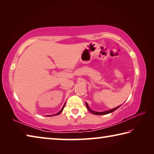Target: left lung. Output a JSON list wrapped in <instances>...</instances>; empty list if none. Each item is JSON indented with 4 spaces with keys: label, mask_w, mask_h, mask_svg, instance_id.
<instances>
[{
    "label": "left lung",
    "mask_w": 154,
    "mask_h": 154,
    "mask_svg": "<svg viewBox=\"0 0 154 154\" xmlns=\"http://www.w3.org/2000/svg\"><path fill=\"white\" fill-rule=\"evenodd\" d=\"M85 105H86V107H87V109H88V110H89L91 112V113H93V114H94V115H106V114H109V113H112V112H113L114 111H116V109H118L119 107V106H117V107L114 108L113 109H111V110H108V111H106L98 112V111H92V109H90V108L89 107V106H88L87 103H85Z\"/></svg>",
    "instance_id": "left-lung-1"
}]
</instances>
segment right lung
Masks as SVG:
<instances>
[{"instance_id": "obj_1", "label": "right lung", "mask_w": 154, "mask_h": 154, "mask_svg": "<svg viewBox=\"0 0 154 154\" xmlns=\"http://www.w3.org/2000/svg\"><path fill=\"white\" fill-rule=\"evenodd\" d=\"M65 104H66V103H65ZM65 104H64V106H62V109H61V110H60V111L58 112V113H57L56 114H54V115H53V116H57V115H59L60 113H61V112H62V111H63V109H64V106H65Z\"/></svg>"}]
</instances>
